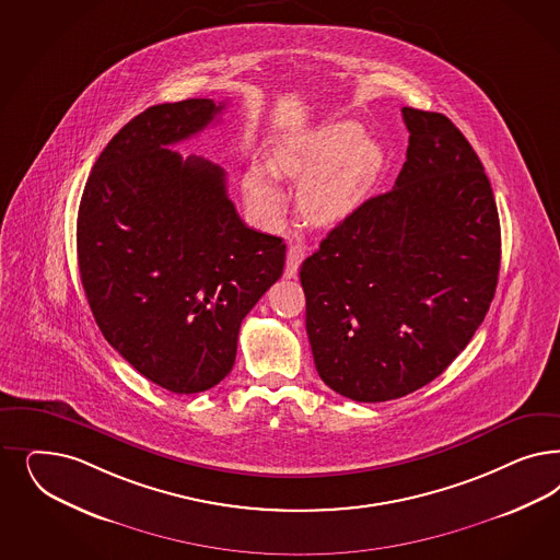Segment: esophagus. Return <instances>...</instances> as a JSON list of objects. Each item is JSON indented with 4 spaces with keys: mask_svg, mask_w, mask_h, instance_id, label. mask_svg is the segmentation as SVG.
<instances>
[{
    "mask_svg": "<svg viewBox=\"0 0 560 560\" xmlns=\"http://www.w3.org/2000/svg\"><path fill=\"white\" fill-rule=\"evenodd\" d=\"M303 259H305V247H303V245H299V243L290 245L289 253H287V268H284V276H287V278H294Z\"/></svg>",
    "mask_w": 560,
    "mask_h": 560,
    "instance_id": "obj_1",
    "label": "esophagus"
}]
</instances>
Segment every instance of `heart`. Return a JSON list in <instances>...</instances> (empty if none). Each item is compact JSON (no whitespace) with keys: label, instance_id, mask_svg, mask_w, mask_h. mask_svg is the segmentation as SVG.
<instances>
[{"label":"heart","instance_id":"b5f03b06","mask_svg":"<svg viewBox=\"0 0 560 560\" xmlns=\"http://www.w3.org/2000/svg\"><path fill=\"white\" fill-rule=\"evenodd\" d=\"M385 154L364 140L357 124H334L284 140L273 154L276 173L303 180L301 208L308 220L331 224L352 214L380 177ZM255 212L276 222L284 212V194L266 166L255 164L245 177Z\"/></svg>","mask_w":560,"mask_h":560}]
</instances>
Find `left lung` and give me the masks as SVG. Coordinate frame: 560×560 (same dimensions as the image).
Here are the masks:
<instances>
[{"mask_svg": "<svg viewBox=\"0 0 560 560\" xmlns=\"http://www.w3.org/2000/svg\"><path fill=\"white\" fill-rule=\"evenodd\" d=\"M410 131L396 187L366 199L301 266L313 361L354 401L408 396L468 346L492 303L501 224L485 166L431 110Z\"/></svg>", "mask_w": 560, "mask_h": 560, "instance_id": "1", "label": "left lung"}]
</instances>
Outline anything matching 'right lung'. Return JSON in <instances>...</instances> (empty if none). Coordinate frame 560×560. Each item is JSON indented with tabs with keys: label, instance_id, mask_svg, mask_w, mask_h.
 <instances>
[{
	"label": "right lung",
	"instance_id": "add662e5",
	"mask_svg": "<svg viewBox=\"0 0 560 560\" xmlns=\"http://www.w3.org/2000/svg\"><path fill=\"white\" fill-rule=\"evenodd\" d=\"M222 108L212 98L145 108L101 152L78 210V268L105 340L179 396L231 373L241 324L287 259L280 236L238 218L220 166L168 148Z\"/></svg>",
	"mask_w": 560,
	"mask_h": 560
}]
</instances>
